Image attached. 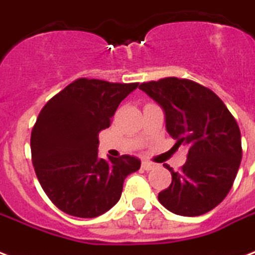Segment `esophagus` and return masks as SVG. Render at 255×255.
<instances>
[{
    "label": "esophagus",
    "instance_id": "obj_1",
    "mask_svg": "<svg viewBox=\"0 0 255 255\" xmlns=\"http://www.w3.org/2000/svg\"><path fill=\"white\" fill-rule=\"evenodd\" d=\"M157 167L155 163H151V161H143L141 163V168H143L144 170H152L155 169V168Z\"/></svg>",
    "mask_w": 255,
    "mask_h": 255
}]
</instances>
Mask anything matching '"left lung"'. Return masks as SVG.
<instances>
[{"mask_svg": "<svg viewBox=\"0 0 255 255\" xmlns=\"http://www.w3.org/2000/svg\"><path fill=\"white\" fill-rule=\"evenodd\" d=\"M139 88L164 110L176 145L189 147L178 172L165 164L172 182L159 193L160 204L185 217L208 213L229 193L241 164L237 122L212 90L189 79L164 78Z\"/></svg>", "mask_w": 255, "mask_h": 255, "instance_id": "8db88e82", "label": "left lung"}]
</instances>
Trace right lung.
<instances>
[{
	"mask_svg": "<svg viewBox=\"0 0 255 255\" xmlns=\"http://www.w3.org/2000/svg\"><path fill=\"white\" fill-rule=\"evenodd\" d=\"M137 86L81 78L41 110L30 137L31 160L42 189L62 212L81 218L106 213L119 201L126 177L140 168L129 155L98 157L99 132Z\"/></svg>",
	"mask_w": 255,
	"mask_h": 255,
	"instance_id": "add662e5",
	"label": "right lung"
}]
</instances>
